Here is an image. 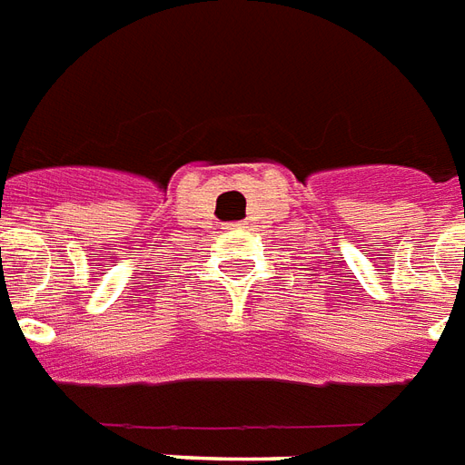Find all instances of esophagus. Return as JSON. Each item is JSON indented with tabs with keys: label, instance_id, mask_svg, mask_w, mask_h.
<instances>
[{
	"label": "esophagus",
	"instance_id": "1",
	"mask_svg": "<svg viewBox=\"0 0 465 465\" xmlns=\"http://www.w3.org/2000/svg\"><path fill=\"white\" fill-rule=\"evenodd\" d=\"M226 229H246V224H229Z\"/></svg>",
	"mask_w": 465,
	"mask_h": 465
}]
</instances>
